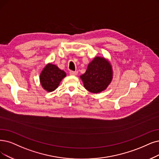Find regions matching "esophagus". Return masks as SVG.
I'll use <instances>...</instances> for the list:
<instances>
[{
    "label": "esophagus",
    "instance_id": "obj_1",
    "mask_svg": "<svg viewBox=\"0 0 159 159\" xmlns=\"http://www.w3.org/2000/svg\"><path fill=\"white\" fill-rule=\"evenodd\" d=\"M69 73L72 75H76L78 74V72H76V71H70Z\"/></svg>",
    "mask_w": 159,
    "mask_h": 159
}]
</instances>
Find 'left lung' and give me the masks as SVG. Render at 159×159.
<instances>
[{"mask_svg":"<svg viewBox=\"0 0 159 159\" xmlns=\"http://www.w3.org/2000/svg\"><path fill=\"white\" fill-rule=\"evenodd\" d=\"M86 89L93 93L105 90L112 80V69L105 59L97 57L89 64L85 74L80 76Z\"/></svg>","mask_w":159,"mask_h":159,"instance_id":"1","label":"left lung"}]
</instances>
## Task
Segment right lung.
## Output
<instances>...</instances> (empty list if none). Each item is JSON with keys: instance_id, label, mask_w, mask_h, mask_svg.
<instances>
[{"instance_id": "add662e5", "label": "right lung", "mask_w": 159, "mask_h": 159, "mask_svg": "<svg viewBox=\"0 0 159 159\" xmlns=\"http://www.w3.org/2000/svg\"><path fill=\"white\" fill-rule=\"evenodd\" d=\"M66 75V73L56 65L48 64L40 74L41 85L48 92L53 91L58 87L60 82Z\"/></svg>"}]
</instances>
